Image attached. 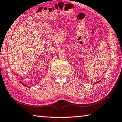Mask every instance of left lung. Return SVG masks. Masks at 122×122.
Instances as JSON below:
<instances>
[{"instance_id":"8db88e82","label":"left lung","mask_w":122,"mask_h":122,"mask_svg":"<svg viewBox=\"0 0 122 122\" xmlns=\"http://www.w3.org/2000/svg\"><path fill=\"white\" fill-rule=\"evenodd\" d=\"M97 82H96V83H97Z\"/></svg>"}]
</instances>
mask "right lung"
Wrapping results in <instances>:
<instances>
[{"instance_id": "1", "label": "right lung", "mask_w": 122, "mask_h": 122, "mask_svg": "<svg viewBox=\"0 0 122 122\" xmlns=\"http://www.w3.org/2000/svg\"><path fill=\"white\" fill-rule=\"evenodd\" d=\"M22 84H23V83H22ZM25 86V85H24Z\"/></svg>"}]
</instances>
